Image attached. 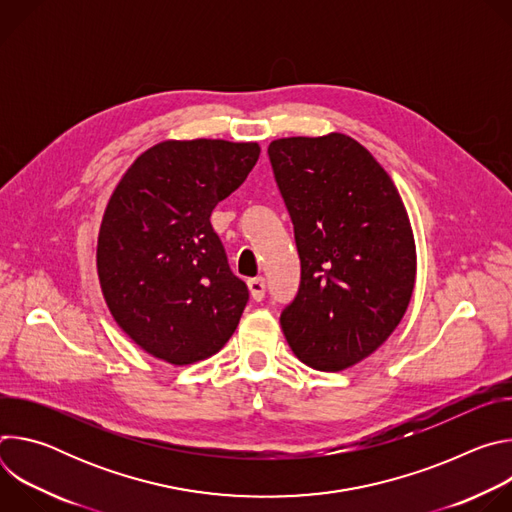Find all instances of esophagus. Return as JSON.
<instances>
[{
  "label": "esophagus",
  "mask_w": 512,
  "mask_h": 512,
  "mask_svg": "<svg viewBox=\"0 0 512 512\" xmlns=\"http://www.w3.org/2000/svg\"><path fill=\"white\" fill-rule=\"evenodd\" d=\"M249 291H251V298L255 302H261L265 298V279L263 277L249 279Z\"/></svg>",
  "instance_id": "esophagus-1"
}]
</instances>
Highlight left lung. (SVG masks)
Here are the masks:
<instances>
[{
	"mask_svg": "<svg viewBox=\"0 0 512 512\" xmlns=\"http://www.w3.org/2000/svg\"><path fill=\"white\" fill-rule=\"evenodd\" d=\"M267 156L302 267L279 318L285 340L308 367L342 371L373 354L409 306L407 210L389 174L348 135L275 139Z\"/></svg>",
	"mask_w": 512,
	"mask_h": 512,
	"instance_id": "left-lung-1",
	"label": "left lung"
}]
</instances>
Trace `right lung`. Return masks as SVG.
Segmentation results:
<instances>
[{"mask_svg":"<svg viewBox=\"0 0 512 512\" xmlns=\"http://www.w3.org/2000/svg\"><path fill=\"white\" fill-rule=\"evenodd\" d=\"M257 143L164 141L117 184L99 231L97 269L121 330L145 352L192 364L237 330L249 289L210 225L214 206L259 160Z\"/></svg>","mask_w":512,"mask_h":512,"instance_id":"add662e5","label":"right lung"}]
</instances>
